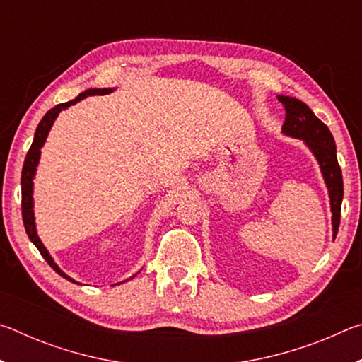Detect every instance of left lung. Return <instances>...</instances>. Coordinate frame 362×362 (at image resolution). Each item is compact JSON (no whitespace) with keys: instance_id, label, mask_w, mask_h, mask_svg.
Here are the masks:
<instances>
[{"instance_id":"obj_1","label":"left lung","mask_w":362,"mask_h":362,"mask_svg":"<svg viewBox=\"0 0 362 362\" xmlns=\"http://www.w3.org/2000/svg\"><path fill=\"white\" fill-rule=\"evenodd\" d=\"M278 100L283 103L286 110V121L283 126L284 134L303 139L321 164L324 180H326V185L329 188L335 238L340 225L343 179L341 169L339 166V161H337V150L332 134H330L329 127L320 118H316L315 113L302 100L286 95H278Z\"/></svg>"}]
</instances>
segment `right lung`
Returning a JSON list of instances; mask_svg holds the SVG:
<instances>
[{
	"label": "right lung",
	"mask_w": 362,
	"mask_h": 362,
	"mask_svg": "<svg viewBox=\"0 0 362 362\" xmlns=\"http://www.w3.org/2000/svg\"><path fill=\"white\" fill-rule=\"evenodd\" d=\"M112 93V89H88L84 90V93L79 94L76 99H73L70 102H65V103H59L54 108L49 110V112L42 116V119L40 121L38 127H36V132H35V139H33V144L30 146V150L25 156V161H23V168H22V179H21V185H22V218H23V226H25V231L30 240L35 244L36 247H38L40 254L45 257V260L51 265V268L54 272L59 273L60 276L71 281V283H75L70 276H66V274L60 269L56 263H54L52 257L49 255V252L46 250V247L42 246V243L40 241L38 235H36V228H35V217H33V177H35V170L36 166H38V161H40V148L45 144V140L47 137V132L51 129L54 119L57 118V115L60 110H64L70 105H75L76 102H79L84 97L88 95H103V94H108Z\"/></svg>",
	"instance_id": "right-lung-1"
}]
</instances>
